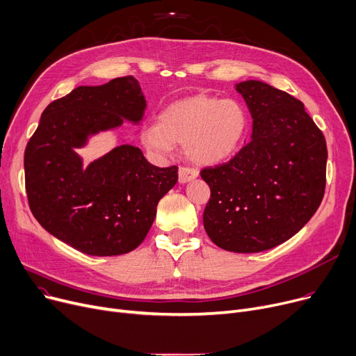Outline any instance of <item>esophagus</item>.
<instances>
[{"label": "esophagus", "mask_w": 356, "mask_h": 356, "mask_svg": "<svg viewBox=\"0 0 356 356\" xmlns=\"http://www.w3.org/2000/svg\"><path fill=\"white\" fill-rule=\"evenodd\" d=\"M198 177V171L194 168H188V166H181L178 170V179L181 184L190 182Z\"/></svg>", "instance_id": "1"}]
</instances>
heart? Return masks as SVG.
Segmentation results:
<instances>
[{
    "label": "heart",
    "instance_id": "b5f03b06",
    "mask_svg": "<svg viewBox=\"0 0 356 356\" xmlns=\"http://www.w3.org/2000/svg\"><path fill=\"white\" fill-rule=\"evenodd\" d=\"M247 124V113L237 100L197 95L170 104L159 123L143 129L142 142L158 155L171 152L175 142L185 143L193 162L214 165L238 149Z\"/></svg>",
    "mask_w": 356,
    "mask_h": 356
}]
</instances>
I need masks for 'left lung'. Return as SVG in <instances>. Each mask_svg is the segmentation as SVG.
Returning <instances> with one entry per match:
<instances>
[{
	"mask_svg": "<svg viewBox=\"0 0 356 356\" xmlns=\"http://www.w3.org/2000/svg\"><path fill=\"white\" fill-rule=\"evenodd\" d=\"M236 90L253 118L252 139L227 163L201 171L211 190L202 221L227 252L259 253L293 237L316 213L327 149L300 100L259 80Z\"/></svg>",
	"mask_w": 356,
	"mask_h": 356,
	"instance_id": "left-lung-1",
	"label": "left lung"
}]
</instances>
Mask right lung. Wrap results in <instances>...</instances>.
<instances>
[{
    "mask_svg": "<svg viewBox=\"0 0 356 356\" xmlns=\"http://www.w3.org/2000/svg\"><path fill=\"white\" fill-rule=\"evenodd\" d=\"M146 100L135 77L79 86L51 102L24 154L26 191L46 232L90 256H120L148 234L159 200L178 181L177 166L159 168L132 145H120L83 168L76 152L90 136L138 124Z\"/></svg>",
    "mask_w": 356,
    "mask_h": 356,
    "instance_id": "1",
    "label": "right lung"
}]
</instances>
